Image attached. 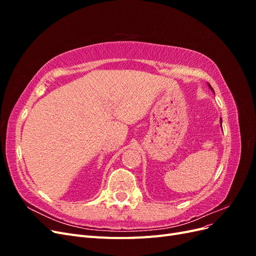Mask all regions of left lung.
Segmentation results:
<instances>
[{"mask_svg": "<svg viewBox=\"0 0 256 256\" xmlns=\"http://www.w3.org/2000/svg\"><path fill=\"white\" fill-rule=\"evenodd\" d=\"M209 88H212V92H214V90H212V86H210V85H209Z\"/></svg>", "mask_w": 256, "mask_h": 256, "instance_id": "1", "label": "left lung"}]
</instances>
